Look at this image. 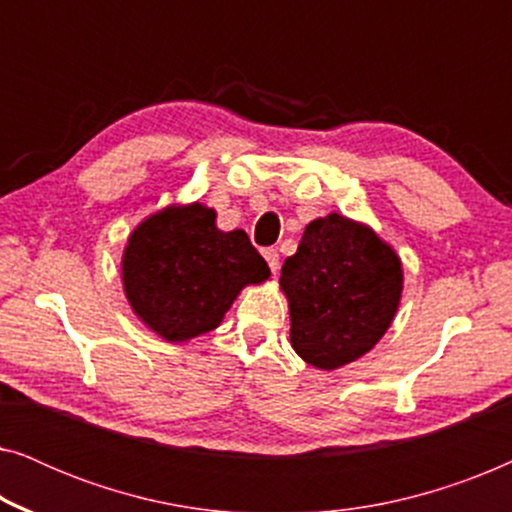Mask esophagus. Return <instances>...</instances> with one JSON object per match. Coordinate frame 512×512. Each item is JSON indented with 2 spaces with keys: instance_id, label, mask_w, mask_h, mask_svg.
I'll return each mask as SVG.
<instances>
[{
  "instance_id": "obj_1",
  "label": "esophagus",
  "mask_w": 512,
  "mask_h": 512,
  "mask_svg": "<svg viewBox=\"0 0 512 512\" xmlns=\"http://www.w3.org/2000/svg\"><path fill=\"white\" fill-rule=\"evenodd\" d=\"M263 258H265V261H268L272 275H277V270H279V254H277V249H272V247L263 249Z\"/></svg>"
}]
</instances>
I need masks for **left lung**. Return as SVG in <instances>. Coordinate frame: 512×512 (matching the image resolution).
Masks as SVG:
<instances>
[{"label": "left lung", "mask_w": 512, "mask_h": 512, "mask_svg": "<svg viewBox=\"0 0 512 512\" xmlns=\"http://www.w3.org/2000/svg\"><path fill=\"white\" fill-rule=\"evenodd\" d=\"M291 345L314 368L347 366L387 333L401 303L403 268L373 230L342 214L314 219L282 265Z\"/></svg>", "instance_id": "left-lung-1"}]
</instances>
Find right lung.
<instances>
[{
	"label": "right lung",
	"mask_w": 512,
	"mask_h": 512,
	"mask_svg": "<svg viewBox=\"0 0 512 512\" xmlns=\"http://www.w3.org/2000/svg\"><path fill=\"white\" fill-rule=\"evenodd\" d=\"M268 277V263L247 233H223L214 209L200 202L149 216L123 251V289L132 310L170 342L212 331L244 286Z\"/></svg>",
	"instance_id": "1"
}]
</instances>
